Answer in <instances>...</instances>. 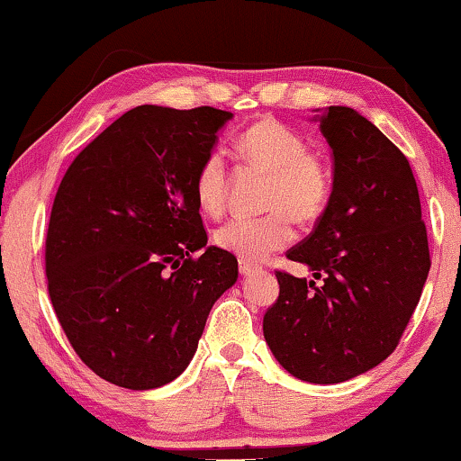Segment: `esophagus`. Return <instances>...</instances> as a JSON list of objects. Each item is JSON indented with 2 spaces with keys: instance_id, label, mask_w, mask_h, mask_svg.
Here are the masks:
<instances>
[{
  "instance_id": "esophagus-1",
  "label": "esophagus",
  "mask_w": 461,
  "mask_h": 461,
  "mask_svg": "<svg viewBox=\"0 0 461 461\" xmlns=\"http://www.w3.org/2000/svg\"><path fill=\"white\" fill-rule=\"evenodd\" d=\"M262 270V266L259 264H253V262H247V259H239V272H241L243 276H251L256 275V272Z\"/></svg>"
}]
</instances>
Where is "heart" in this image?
Masks as SVG:
<instances>
[{"label": "heart", "mask_w": 461, "mask_h": 461, "mask_svg": "<svg viewBox=\"0 0 461 461\" xmlns=\"http://www.w3.org/2000/svg\"><path fill=\"white\" fill-rule=\"evenodd\" d=\"M237 149L247 164L268 172L266 208L272 212L259 218L229 220L214 232V243L247 262H262L295 239L293 218L308 224L324 214L332 195V175L297 131L275 118L251 124L239 137ZM226 189L229 175L224 156L210 151L193 178L199 210L218 216L224 210Z\"/></svg>", "instance_id": "b5f03b06"}]
</instances>
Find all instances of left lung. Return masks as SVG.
<instances>
[{
	"label": "left lung",
	"mask_w": 461,
	"mask_h": 461,
	"mask_svg": "<svg viewBox=\"0 0 461 461\" xmlns=\"http://www.w3.org/2000/svg\"><path fill=\"white\" fill-rule=\"evenodd\" d=\"M335 159L329 208L286 258L305 280L276 270L278 299L264 337L286 372L335 384L395 351L430 270L429 237L408 158L345 105L320 116Z\"/></svg>",
	"instance_id": "left-lung-1"
}]
</instances>
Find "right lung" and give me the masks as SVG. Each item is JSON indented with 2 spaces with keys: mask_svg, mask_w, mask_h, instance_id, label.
<instances>
[{
  "mask_svg": "<svg viewBox=\"0 0 461 461\" xmlns=\"http://www.w3.org/2000/svg\"><path fill=\"white\" fill-rule=\"evenodd\" d=\"M232 114L139 105L68 166L45 239L53 310L85 366L112 384L158 389L189 366L237 258L206 247L197 166Z\"/></svg>",
  "mask_w": 461,
  "mask_h": 461,
  "instance_id": "obj_1",
  "label": "right lung"
}]
</instances>
